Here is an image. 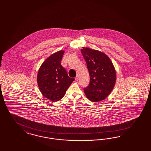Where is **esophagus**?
I'll list each match as a JSON object with an SVG mask.
<instances>
[{
	"label": "esophagus",
	"mask_w": 151,
	"mask_h": 151,
	"mask_svg": "<svg viewBox=\"0 0 151 151\" xmlns=\"http://www.w3.org/2000/svg\"><path fill=\"white\" fill-rule=\"evenodd\" d=\"M78 78H79V75H77V76H76V78H75V80H78Z\"/></svg>",
	"instance_id": "esophagus-1"
}]
</instances>
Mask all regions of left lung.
Returning <instances> with one entry per match:
<instances>
[{
	"label": "left lung",
	"mask_w": 151,
	"mask_h": 151,
	"mask_svg": "<svg viewBox=\"0 0 151 151\" xmlns=\"http://www.w3.org/2000/svg\"><path fill=\"white\" fill-rule=\"evenodd\" d=\"M81 51L87 64L90 81L84 88L85 95L93 102L105 100L114 89L116 72L109 57L103 52L82 47Z\"/></svg>",
	"instance_id": "1"
}]
</instances>
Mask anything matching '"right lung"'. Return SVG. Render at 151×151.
<instances>
[{"label":"right lung","mask_w":151,"mask_h":151,"mask_svg":"<svg viewBox=\"0 0 151 151\" xmlns=\"http://www.w3.org/2000/svg\"><path fill=\"white\" fill-rule=\"evenodd\" d=\"M64 51L51 55L41 64L37 75V85L42 95L49 100L61 99L74 78H69L66 70L61 65Z\"/></svg>","instance_id":"1"}]
</instances>
